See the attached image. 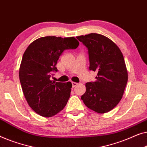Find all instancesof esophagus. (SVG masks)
I'll list each match as a JSON object with an SVG mask.
<instances>
[{
	"label": "esophagus",
	"mask_w": 147,
	"mask_h": 147,
	"mask_svg": "<svg viewBox=\"0 0 147 147\" xmlns=\"http://www.w3.org/2000/svg\"><path fill=\"white\" fill-rule=\"evenodd\" d=\"M72 84H73V88H74V87H75L76 86H77V85H78V83H77V82H72Z\"/></svg>",
	"instance_id": "1"
}]
</instances>
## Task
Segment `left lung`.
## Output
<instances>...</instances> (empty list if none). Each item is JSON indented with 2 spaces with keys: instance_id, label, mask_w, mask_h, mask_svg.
I'll return each mask as SVG.
<instances>
[{
  "instance_id": "8db88e82",
  "label": "left lung",
  "mask_w": 147,
  "mask_h": 147,
  "mask_svg": "<svg viewBox=\"0 0 147 147\" xmlns=\"http://www.w3.org/2000/svg\"><path fill=\"white\" fill-rule=\"evenodd\" d=\"M76 38L87 47L89 69L97 72L96 80L86 83V92L81 99L94 112H109L121 100L128 81L123 54L117 45L104 35L90 33Z\"/></svg>"
}]
</instances>
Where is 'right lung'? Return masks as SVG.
Segmentation results:
<instances>
[{
    "instance_id": "add662e5",
    "label": "right lung",
    "mask_w": 147,
    "mask_h": 147,
    "mask_svg": "<svg viewBox=\"0 0 147 147\" xmlns=\"http://www.w3.org/2000/svg\"><path fill=\"white\" fill-rule=\"evenodd\" d=\"M79 42L72 37L47 36L30 43L24 51L19 69L22 89L35 113L51 117L65 108L71 96L72 83L50 79L59 57L65 49H75Z\"/></svg>"
}]
</instances>
